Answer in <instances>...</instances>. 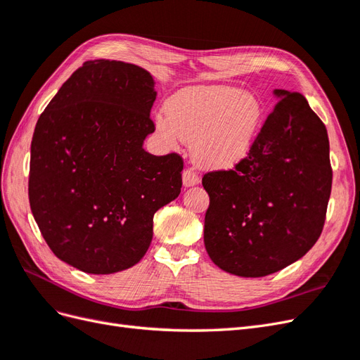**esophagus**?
<instances>
[{
  "label": "esophagus",
  "instance_id": "esophagus-1",
  "mask_svg": "<svg viewBox=\"0 0 360 360\" xmlns=\"http://www.w3.org/2000/svg\"><path fill=\"white\" fill-rule=\"evenodd\" d=\"M200 183L198 174H195L192 169H186L183 172V186L184 188H191L195 186V184Z\"/></svg>",
  "mask_w": 360,
  "mask_h": 360
}]
</instances>
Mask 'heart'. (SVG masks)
<instances>
[{
    "label": "heart",
    "mask_w": 360,
    "mask_h": 360,
    "mask_svg": "<svg viewBox=\"0 0 360 360\" xmlns=\"http://www.w3.org/2000/svg\"><path fill=\"white\" fill-rule=\"evenodd\" d=\"M167 114L156 117V129L168 146L183 139L193 144L200 165L230 169L252 150L264 106L254 93L231 85H200L174 94Z\"/></svg>",
    "instance_id": "b5f03b06"
}]
</instances>
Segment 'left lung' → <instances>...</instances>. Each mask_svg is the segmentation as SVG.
<instances>
[{"instance_id": "1", "label": "left lung", "mask_w": 360, "mask_h": 360, "mask_svg": "<svg viewBox=\"0 0 360 360\" xmlns=\"http://www.w3.org/2000/svg\"><path fill=\"white\" fill-rule=\"evenodd\" d=\"M279 101L236 169L207 172L204 245L213 263L261 278L290 266L319 240L332 189L328 130L300 93Z\"/></svg>"}]
</instances>
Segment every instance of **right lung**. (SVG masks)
<instances>
[{
  "label": "right lung",
  "instance_id": "right-lung-1",
  "mask_svg": "<svg viewBox=\"0 0 360 360\" xmlns=\"http://www.w3.org/2000/svg\"><path fill=\"white\" fill-rule=\"evenodd\" d=\"M155 79L114 60L86 61L61 85L31 141L28 197L51 250L85 274L135 266L153 238V216L181 189L179 155L155 156Z\"/></svg>",
  "mask_w": 360,
  "mask_h": 360
}]
</instances>
